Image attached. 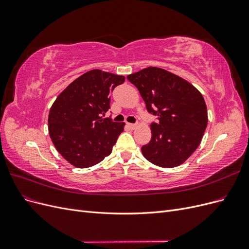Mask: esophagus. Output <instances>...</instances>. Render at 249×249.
Returning a JSON list of instances; mask_svg holds the SVG:
<instances>
[{
	"label": "esophagus",
	"mask_w": 249,
	"mask_h": 249,
	"mask_svg": "<svg viewBox=\"0 0 249 249\" xmlns=\"http://www.w3.org/2000/svg\"><path fill=\"white\" fill-rule=\"evenodd\" d=\"M127 126H129L131 130H134V129H135V127H136V126H137V124H127Z\"/></svg>",
	"instance_id": "obj_1"
}]
</instances>
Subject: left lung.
Segmentation results:
<instances>
[{
  "label": "left lung",
  "mask_w": 249,
  "mask_h": 249,
  "mask_svg": "<svg viewBox=\"0 0 249 249\" xmlns=\"http://www.w3.org/2000/svg\"><path fill=\"white\" fill-rule=\"evenodd\" d=\"M136 86L153 122L152 139L141 147L146 160L157 166H178L201 141L208 124L205 100L189 82L159 67H147L127 76Z\"/></svg>",
  "instance_id": "left-lung-1"
}]
</instances>
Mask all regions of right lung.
<instances>
[{
  "label": "right lung",
  "mask_w": 249,
  "mask_h": 249,
  "mask_svg": "<svg viewBox=\"0 0 249 249\" xmlns=\"http://www.w3.org/2000/svg\"><path fill=\"white\" fill-rule=\"evenodd\" d=\"M124 76L92 70L59 94L49 113V132L58 152L79 168L91 167L112 153L124 123L103 118Z\"/></svg>",
  "instance_id": "1"
}]
</instances>
